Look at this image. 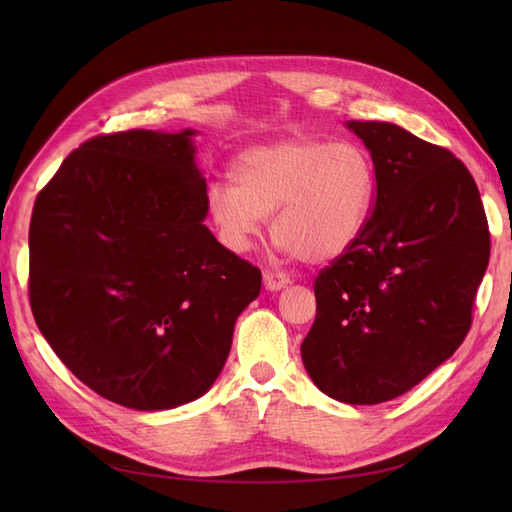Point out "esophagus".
Masks as SVG:
<instances>
[{"label": "esophagus", "instance_id": "esophagus-1", "mask_svg": "<svg viewBox=\"0 0 512 512\" xmlns=\"http://www.w3.org/2000/svg\"><path fill=\"white\" fill-rule=\"evenodd\" d=\"M265 286H267V290H271V292H275V290H282V288H286L288 284H290V277L286 275V273H282V271H271V269H267L265 271Z\"/></svg>", "mask_w": 512, "mask_h": 512}]
</instances>
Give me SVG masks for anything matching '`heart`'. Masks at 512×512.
I'll return each mask as SVG.
<instances>
[{
  "instance_id": "b5f03b06",
  "label": "heart",
  "mask_w": 512,
  "mask_h": 512,
  "mask_svg": "<svg viewBox=\"0 0 512 512\" xmlns=\"http://www.w3.org/2000/svg\"><path fill=\"white\" fill-rule=\"evenodd\" d=\"M230 175L232 183H213L207 194L222 241L245 250L273 215L275 241L307 262H327L348 250L376 192L365 149L307 136L243 151Z\"/></svg>"
}]
</instances>
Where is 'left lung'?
<instances>
[{
	"instance_id": "obj_1",
	"label": "left lung",
	"mask_w": 512,
	"mask_h": 512,
	"mask_svg": "<svg viewBox=\"0 0 512 512\" xmlns=\"http://www.w3.org/2000/svg\"><path fill=\"white\" fill-rule=\"evenodd\" d=\"M348 128L374 162V207L316 277L301 356L324 395L374 406L410 391L466 339L491 241L476 183L451 151L395 123Z\"/></svg>"
}]
</instances>
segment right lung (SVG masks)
Returning <instances> with one entry per match:
<instances>
[{"label":"right lung","mask_w":512,"mask_h":512,"mask_svg":"<svg viewBox=\"0 0 512 512\" xmlns=\"http://www.w3.org/2000/svg\"><path fill=\"white\" fill-rule=\"evenodd\" d=\"M192 136L89 138L40 190L29 226L40 333L91 391L134 410L205 395L262 284L203 224Z\"/></svg>","instance_id":"1"}]
</instances>
